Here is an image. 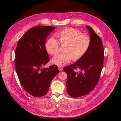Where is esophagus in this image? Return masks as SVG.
I'll return each mask as SVG.
<instances>
[{
  "mask_svg": "<svg viewBox=\"0 0 121 121\" xmlns=\"http://www.w3.org/2000/svg\"><path fill=\"white\" fill-rule=\"evenodd\" d=\"M58 68H59L60 71H61V70H62V69H62V68L61 67H59Z\"/></svg>",
  "mask_w": 121,
  "mask_h": 121,
  "instance_id": "34e87169",
  "label": "esophagus"
}]
</instances>
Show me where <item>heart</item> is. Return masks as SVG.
Segmentation results:
<instances>
[{
  "instance_id": "obj_1",
  "label": "heart",
  "mask_w": 121,
  "mask_h": 121,
  "mask_svg": "<svg viewBox=\"0 0 121 121\" xmlns=\"http://www.w3.org/2000/svg\"><path fill=\"white\" fill-rule=\"evenodd\" d=\"M58 41L51 38L45 43L47 52L52 56L56 55L59 52L60 44L64 46V53L60 54L52 59L53 64L63 66L72 60L76 61L82 58L88 51L91 39L89 36L83 35L79 30L72 28L64 29L56 34Z\"/></svg>"
}]
</instances>
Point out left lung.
Here are the masks:
<instances>
[{"label": "left lung", "mask_w": 121, "mask_h": 121, "mask_svg": "<svg viewBox=\"0 0 121 121\" xmlns=\"http://www.w3.org/2000/svg\"><path fill=\"white\" fill-rule=\"evenodd\" d=\"M86 27L91 39L88 51L80 60L63 69L68 75L67 92L73 98L86 95L94 88L99 82L104 64L102 40L91 27ZM76 69L79 71L77 72Z\"/></svg>", "instance_id": "left-lung-1"}]
</instances>
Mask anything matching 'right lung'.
Returning <instances> with one entry per match:
<instances>
[{"label":"right lung","mask_w":121,"mask_h":121,"mask_svg":"<svg viewBox=\"0 0 121 121\" xmlns=\"http://www.w3.org/2000/svg\"><path fill=\"white\" fill-rule=\"evenodd\" d=\"M55 28L37 26L19 39L15 51V66L23 89L36 97L45 95L51 82L60 70L56 65L42 68L50 60L45 50L48 36Z\"/></svg>","instance_id":"add662e5"}]
</instances>
